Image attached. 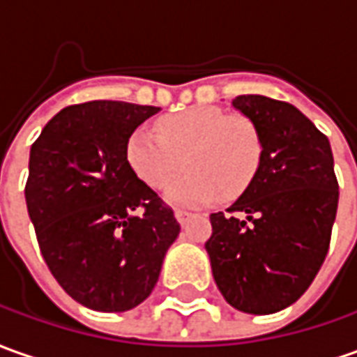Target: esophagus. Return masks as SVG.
I'll list each match as a JSON object with an SVG mask.
<instances>
[{
	"label": "esophagus",
	"mask_w": 357,
	"mask_h": 357,
	"mask_svg": "<svg viewBox=\"0 0 357 357\" xmlns=\"http://www.w3.org/2000/svg\"><path fill=\"white\" fill-rule=\"evenodd\" d=\"M174 215H176V219H178L179 225H185V222L191 219V213H189V211H183V209H176V213H174Z\"/></svg>",
	"instance_id": "34e87169"
}]
</instances>
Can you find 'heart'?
<instances>
[{
    "label": "heart",
    "mask_w": 357,
    "mask_h": 357,
    "mask_svg": "<svg viewBox=\"0 0 357 357\" xmlns=\"http://www.w3.org/2000/svg\"><path fill=\"white\" fill-rule=\"evenodd\" d=\"M128 166L148 188H169L183 166L188 176L168 191V199L201 205L234 199L252 185L264 156L258 125L219 107L193 105L158 119V132L138 127L128 137Z\"/></svg>",
    "instance_id": "1"
}]
</instances>
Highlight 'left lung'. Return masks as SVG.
Segmentation results:
<instances>
[{"label":"left lung","instance_id":"8db88e82","mask_svg":"<svg viewBox=\"0 0 357 357\" xmlns=\"http://www.w3.org/2000/svg\"><path fill=\"white\" fill-rule=\"evenodd\" d=\"M232 105L261 132V166L242 197L213 213L205 242L229 305L271 314L293 305L321 270L338 209L328 138L291 103L238 96Z\"/></svg>","mask_w":357,"mask_h":357}]
</instances>
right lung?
Instances as JSON below:
<instances>
[{
    "label": "right lung",
    "mask_w": 357,
    "mask_h": 357,
    "mask_svg": "<svg viewBox=\"0 0 357 357\" xmlns=\"http://www.w3.org/2000/svg\"><path fill=\"white\" fill-rule=\"evenodd\" d=\"M158 111L125 101L70 105L31 146L25 199L38 248L60 287L87 309L140 305L178 238L174 211L125 154L132 130Z\"/></svg>",
    "instance_id": "1"
}]
</instances>
